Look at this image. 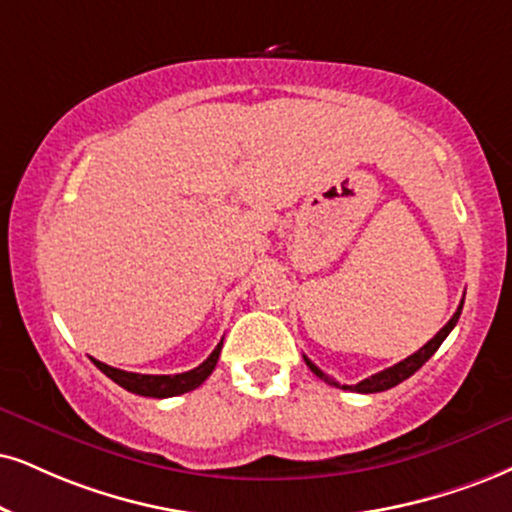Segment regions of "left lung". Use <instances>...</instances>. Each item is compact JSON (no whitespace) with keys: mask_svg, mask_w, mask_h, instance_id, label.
Listing matches in <instances>:
<instances>
[{"mask_svg":"<svg viewBox=\"0 0 512 512\" xmlns=\"http://www.w3.org/2000/svg\"><path fill=\"white\" fill-rule=\"evenodd\" d=\"M460 311H463V301H460L458 311L453 313V318L449 320V323H446L444 327H441V330H439L437 334H434V337L430 339V342H427L425 346H422L420 351H415L413 356L403 358L401 363L391 365V368H387V370L377 372V375L365 377V380H363V382H358V384H339V382H334L330 375H325V372L320 370L318 365H315V363L308 361L306 356H304V361H306L308 368H311V370L315 372V375L320 377V380H325L327 384H332V387L351 389V391H358V394H377V391H387V389H391V387H396V384H401L403 380H408V377L413 375V372H418V370L422 368V365H425L427 361H430V358L434 356V351L439 349L441 342H444V339L449 337V332L453 330V327H456L458 318H460Z\"/></svg>","mask_w":512,"mask_h":512,"instance_id":"obj_1","label":"left lung"}]
</instances>
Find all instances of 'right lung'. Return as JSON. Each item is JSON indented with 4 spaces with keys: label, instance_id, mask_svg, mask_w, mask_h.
Returning <instances> with one entry per match:
<instances>
[{
    "label": "right lung",
    "instance_id": "obj_1",
    "mask_svg": "<svg viewBox=\"0 0 512 512\" xmlns=\"http://www.w3.org/2000/svg\"><path fill=\"white\" fill-rule=\"evenodd\" d=\"M220 349H223V342H220L216 349H213L211 356L206 358L199 368L180 372V375H140V372H125L118 368H111L102 361H94L99 370L104 372L106 377H111L113 382L121 384L123 389L132 391V394H140V396H151V399H168V396H178L185 394V391L197 389L199 384H204V380L211 375L213 368H216Z\"/></svg>",
    "mask_w": 512,
    "mask_h": 512
}]
</instances>
